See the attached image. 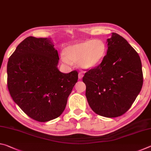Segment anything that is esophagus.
<instances>
[{"label": "esophagus", "instance_id": "obj_1", "mask_svg": "<svg viewBox=\"0 0 151 151\" xmlns=\"http://www.w3.org/2000/svg\"><path fill=\"white\" fill-rule=\"evenodd\" d=\"M83 77V73L82 72H79L78 73V79H81Z\"/></svg>", "mask_w": 151, "mask_h": 151}]
</instances>
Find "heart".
<instances>
[{
  "mask_svg": "<svg viewBox=\"0 0 151 151\" xmlns=\"http://www.w3.org/2000/svg\"><path fill=\"white\" fill-rule=\"evenodd\" d=\"M106 47L101 40H86L68 45L63 50L64 63H78L85 70L91 69L100 64L106 55Z\"/></svg>",
  "mask_w": 151,
  "mask_h": 151,
  "instance_id": "obj_1",
  "label": "heart"
}]
</instances>
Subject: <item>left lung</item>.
<instances>
[{
  "label": "left lung",
  "instance_id": "1",
  "mask_svg": "<svg viewBox=\"0 0 151 151\" xmlns=\"http://www.w3.org/2000/svg\"><path fill=\"white\" fill-rule=\"evenodd\" d=\"M100 65L83 78L89 106L99 115L114 118L131 108L143 84L142 64L137 51L123 37L112 33Z\"/></svg>",
  "mask_w": 151,
  "mask_h": 151
}]
</instances>
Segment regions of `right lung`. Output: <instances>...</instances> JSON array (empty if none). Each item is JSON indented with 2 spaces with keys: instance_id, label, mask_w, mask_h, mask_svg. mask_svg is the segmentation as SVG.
Listing matches in <instances>:
<instances>
[{
  "instance_id": "1",
  "label": "right lung",
  "mask_w": 151,
  "mask_h": 151,
  "mask_svg": "<svg viewBox=\"0 0 151 151\" xmlns=\"http://www.w3.org/2000/svg\"><path fill=\"white\" fill-rule=\"evenodd\" d=\"M57 50L47 38L29 37L7 64V86L12 100L30 118L47 122L59 116L77 83V70L59 71Z\"/></svg>"
}]
</instances>
